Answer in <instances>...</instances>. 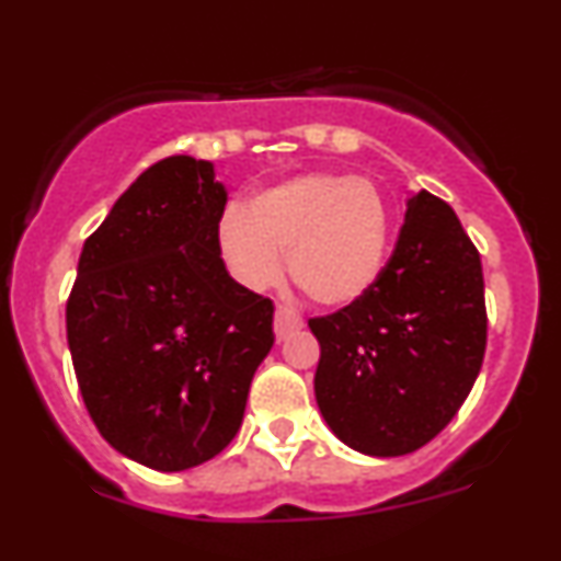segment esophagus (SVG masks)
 Listing matches in <instances>:
<instances>
[{"label": "esophagus", "mask_w": 561, "mask_h": 561, "mask_svg": "<svg viewBox=\"0 0 561 561\" xmlns=\"http://www.w3.org/2000/svg\"><path fill=\"white\" fill-rule=\"evenodd\" d=\"M300 327H302V319L293 311V308L276 306V317H274L276 340H287L289 334H293L295 330H300Z\"/></svg>", "instance_id": "esophagus-1"}]
</instances>
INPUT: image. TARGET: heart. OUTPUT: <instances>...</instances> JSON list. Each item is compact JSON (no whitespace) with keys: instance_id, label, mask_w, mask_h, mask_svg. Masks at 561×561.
<instances>
[{"instance_id":"b5f03b06","label":"heart","mask_w":561,"mask_h":561,"mask_svg":"<svg viewBox=\"0 0 561 561\" xmlns=\"http://www.w3.org/2000/svg\"><path fill=\"white\" fill-rule=\"evenodd\" d=\"M392 214L366 179L306 173L229 208L216 229L218 255L250 289L274 285L282 255L293 282L319 306H351L377 285L388 261Z\"/></svg>"}]
</instances>
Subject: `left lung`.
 Here are the masks:
<instances>
[{
    "mask_svg": "<svg viewBox=\"0 0 561 561\" xmlns=\"http://www.w3.org/2000/svg\"><path fill=\"white\" fill-rule=\"evenodd\" d=\"M321 356L317 403L345 446L422 448L454 420L488 343L480 253L440 197L409 199L396 250L362 300L308 319Z\"/></svg>",
    "mask_w": 561,
    "mask_h": 561,
    "instance_id": "8db88e82",
    "label": "left lung"
}]
</instances>
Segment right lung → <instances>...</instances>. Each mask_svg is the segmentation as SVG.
I'll return each instance as SVG.
<instances>
[{
    "label": "right lung",
    "instance_id": "right-lung-1",
    "mask_svg": "<svg viewBox=\"0 0 561 561\" xmlns=\"http://www.w3.org/2000/svg\"><path fill=\"white\" fill-rule=\"evenodd\" d=\"M224 208L208 160H158L83 242L66 306L89 416L118 454L158 472L229 446L274 345V302L237 285L218 255Z\"/></svg>",
    "mask_w": 561,
    "mask_h": 561
}]
</instances>
